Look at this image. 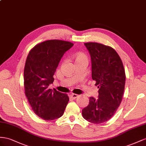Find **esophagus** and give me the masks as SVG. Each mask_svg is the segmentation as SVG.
<instances>
[{
	"mask_svg": "<svg viewBox=\"0 0 146 146\" xmlns=\"http://www.w3.org/2000/svg\"><path fill=\"white\" fill-rule=\"evenodd\" d=\"M78 96H79L78 95L75 94H70V98H73V99H75V98H76Z\"/></svg>",
	"mask_w": 146,
	"mask_h": 146,
	"instance_id": "obj_1",
	"label": "esophagus"
}]
</instances>
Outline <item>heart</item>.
I'll use <instances>...</instances> for the list:
<instances>
[{"mask_svg": "<svg viewBox=\"0 0 146 146\" xmlns=\"http://www.w3.org/2000/svg\"><path fill=\"white\" fill-rule=\"evenodd\" d=\"M74 59L76 62H88V57L84 52H78L74 56Z\"/></svg>", "mask_w": 146, "mask_h": 146, "instance_id": "obj_1", "label": "heart"}]
</instances>
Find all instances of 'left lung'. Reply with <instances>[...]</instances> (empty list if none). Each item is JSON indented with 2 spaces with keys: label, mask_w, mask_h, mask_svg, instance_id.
I'll list each match as a JSON object with an SVG mask.
<instances>
[{
  "label": "left lung",
  "mask_w": 146,
  "mask_h": 146,
  "mask_svg": "<svg viewBox=\"0 0 146 146\" xmlns=\"http://www.w3.org/2000/svg\"><path fill=\"white\" fill-rule=\"evenodd\" d=\"M84 44L91 57L92 78L99 90L98 98L90 97L82 114L89 122L102 123L114 115L121 103L125 73L122 60L113 48L96 42Z\"/></svg>",
  "instance_id": "1"
}]
</instances>
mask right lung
<instances>
[{
  "label": "right lung",
  "mask_w": 146,
  "mask_h": 146,
  "mask_svg": "<svg viewBox=\"0 0 146 146\" xmlns=\"http://www.w3.org/2000/svg\"><path fill=\"white\" fill-rule=\"evenodd\" d=\"M73 43L49 40L37 44L30 51L24 70L25 94L35 114L46 120H53L64 114L69 101L67 94L49 89L54 74L64 53Z\"/></svg>",
  "instance_id": "add662e5"
}]
</instances>
